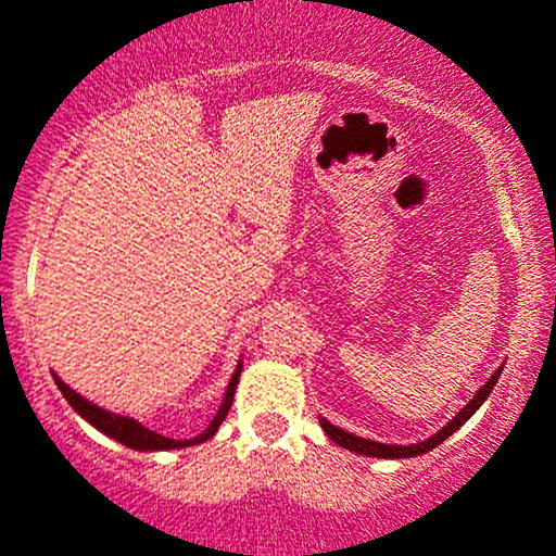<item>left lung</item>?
I'll list each match as a JSON object with an SVG mask.
<instances>
[{"instance_id":"8db88e82","label":"left lung","mask_w":556,"mask_h":556,"mask_svg":"<svg viewBox=\"0 0 556 556\" xmlns=\"http://www.w3.org/2000/svg\"><path fill=\"white\" fill-rule=\"evenodd\" d=\"M501 371H503V366L497 368V371L492 374V377L486 379V382L481 384L479 390H476V395L470 397V401L465 403V406L459 408L457 414H454L450 422H446L444 428L439 430V433H433V435H430V439H425V441H417V444H406V446H403V444H379V441L363 439V435H355V433H346V430H341V428H336V425H330L325 417H319V425H323V430H325V433H328V439L333 441V444L344 446V450H350V452H355V454H366V457H379V459L417 457V454H425V452L435 450V446H439V444H444V441L450 439L452 433H457V430L463 428V425L468 422V419L473 417L476 412H479L481 403H484L486 397H490L492 387H495L497 379H501Z\"/></svg>"}]
</instances>
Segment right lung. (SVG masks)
<instances>
[{
	"label": "right lung",
	"mask_w": 556,
	"mask_h": 556,
	"mask_svg": "<svg viewBox=\"0 0 556 556\" xmlns=\"http://www.w3.org/2000/svg\"><path fill=\"white\" fill-rule=\"evenodd\" d=\"M239 377H242V361H239L237 371H233L231 382H228V387H226V395H223L220 408H217V414L212 417V422L206 425L204 433H199L195 439H185V441L166 439V435H161V433H155V430L144 428L139 419L126 417V414L106 412V408L97 406V403L88 401V397H83L80 392L72 390V387L66 382H61V377H55V374H53V382L61 390V395L70 401V406L75 408V412L80 414V417L86 419L88 425H93L99 433H104L106 439H115L117 444L128 446V450H134V452H166V450H185V446L204 444V441H210L212 435L217 433V428L223 425V419L228 417V408H231V403H233V392H237Z\"/></svg>",
	"instance_id": "1"
}]
</instances>
